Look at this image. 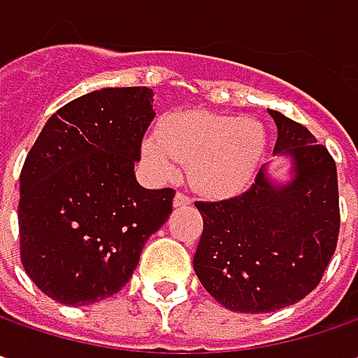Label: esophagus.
I'll list each match as a JSON object with an SVG mask.
<instances>
[{"label": "esophagus", "instance_id": "esophagus-1", "mask_svg": "<svg viewBox=\"0 0 358 358\" xmlns=\"http://www.w3.org/2000/svg\"><path fill=\"white\" fill-rule=\"evenodd\" d=\"M192 200L184 194V192H176V196H174V206L180 208V206H190Z\"/></svg>", "mask_w": 358, "mask_h": 358}]
</instances>
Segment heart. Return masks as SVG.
<instances>
[{
  "mask_svg": "<svg viewBox=\"0 0 358 358\" xmlns=\"http://www.w3.org/2000/svg\"><path fill=\"white\" fill-rule=\"evenodd\" d=\"M265 150L264 127L253 118L180 115L168 118L158 136L142 142V155L158 178H172L176 162L208 198H229L252 184Z\"/></svg>",
  "mask_w": 358,
  "mask_h": 358,
  "instance_id": "1",
  "label": "heart"
}]
</instances>
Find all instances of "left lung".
<instances>
[{
    "label": "left lung",
    "mask_w": 358,
    "mask_h": 358,
    "mask_svg": "<svg viewBox=\"0 0 358 358\" xmlns=\"http://www.w3.org/2000/svg\"><path fill=\"white\" fill-rule=\"evenodd\" d=\"M278 124L275 156L291 178L259 168L241 196L196 202L203 231L194 271L217 303L240 313H271L319 285L339 238V186L333 156L303 124L267 108Z\"/></svg>",
    "instance_id": "8db88e82"
}]
</instances>
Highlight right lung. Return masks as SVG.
I'll return each mask as SVG.
<instances>
[{
  "mask_svg": "<svg viewBox=\"0 0 358 358\" xmlns=\"http://www.w3.org/2000/svg\"><path fill=\"white\" fill-rule=\"evenodd\" d=\"M148 87L101 89L45 122L19 176L21 264L47 297L103 301L132 278L146 240L172 214L174 190L136 182L155 118Z\"/></svg>",
  "mask_w": 358,
  "mask_h": 358,
  "instance_id": "right-lung-1",
  "label": "right lung"
}]
</instances>
